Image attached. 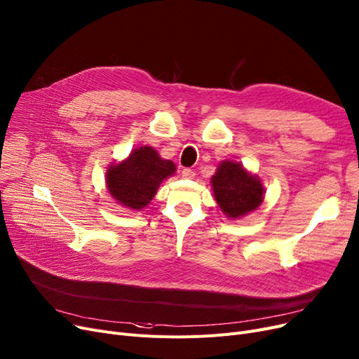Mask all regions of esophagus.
Returning a JSON list of instances; mask_svg holds the SVG:
<instances>
[{
    "label": "esophagus",
    "mask_w": 359,
    "mask_h": 359,
    "mask_svg": "<svg viewBox=\"0 0 359 359\" xmlns=\"http://www.w3.org/2000/svg\"><path fill=\"white\" fill-rule=\"evenodd\" d=\"M182 176H183L184 179H194L195 173H194V170H191V168H183V170H182Z\"/></svg>",
    "instance_id": "esophagus-1"
}]
</instances>
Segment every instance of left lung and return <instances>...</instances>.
I'll list each match as a JSON object with an SVG mask.
<instances>
[{
    "mask_svg": "<svg viewBox=\"0 0 359 359\" xmlns=\"http://www.w3.org/2000/svg\"><path fill=\"white\" fill-rule=\"evenodd\" d=\"M211 189L217 205L230 220L255 211L264 201V186L258 175L230 160L217 165L211 177Z\"/></svg>",
    "mask_w": 359,
    "mask_h": 359,
    "instance_id": "1",
    "label": "left lung"
}]
</instances>
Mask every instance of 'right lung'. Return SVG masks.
I'll list each match as a JSON object with an SVG mask.
<instances>
[{
    "instance_id": "1",
    "label": "right lung",
    "mask_w": 359,
    "mask_h": 359,
    "mask_svg": "<svg viewBox=\"0 0 359 359\" xmlns=\"http://www.w3.org/2000/svg\"><path fill=\"white\" fill-rule=\"evenodd\" d=\"M176 173L173 161L164 160L152 147L133 149L128 158L107 167L108 194L121 207L141 211L154 199L161 183Z\"/></svg>"
}]
</instances>
